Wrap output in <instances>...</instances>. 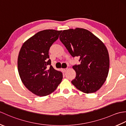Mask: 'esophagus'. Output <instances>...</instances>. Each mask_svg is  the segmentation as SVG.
Returning <instances> with one entry per match:
<instances>
[{
  "instance_id": "esophagus-1",
  "label": "esophagus",
  "mask_w": 126,
  "mask_h": 126,
  "mask_svg": "<svg viewBox=\"0 0 126 126\" xmlns=\"http://www.w3.org/2000/svg\"><path fill=\"white\" fill-rule=\"evenodd\" d=\"M67 70V68H65V69H62V70L64 73H65V72Z\"/></svg>"
}]
</instances>
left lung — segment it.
Listing matches in <instances>:
<instances>
[{
    "mask_svg": "<svg viewBox=\"0 0 126 126\" xmlns=\"http://www.w3.org/2000/svg\"><path fill=\"white\" fill-rule=\"evenodd\" d=\"M60 39L73 57H79L81 63L73 66L76 76L72 84L84 93L96 92L108 74L109 57L105 45L91 32L82 28L63 30Z\"/></svg>",
    "mask_w": 126,
    "mask_h": 126,
    "instance_id": "1",
    "label": "left lung"
}]
</instances>
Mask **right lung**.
<instances>
[{"instance_id": "right-lung-1", "label": "right lung", "mask_w": 126, "mask_h": 126, "mask_svg": "<svg viewBox=\"0 0 126 126\" xmlns=\"http://www.w3.org/2000/svg\"><path fill=\"white\" fill-rule=\"evenodd\" d=\"M62 31H39L24 42L18 58V70L23 83L34 94L47 96L56 90L62 73L51 65L49 51Z\"/></svg>"}]
</instances>
